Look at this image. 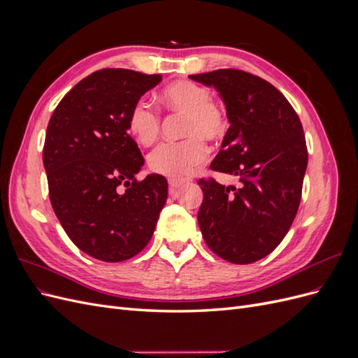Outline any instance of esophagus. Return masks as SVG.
Instances as JSON below:
<instances>
[{
  "mask_svg": "<svg viewBox=\"0 0 358 358\" xmlns=\"http://www.w3.org/2000/svg\"><path fill=\"white\" fill-rule=\"evenodd\" d=\"M169 185H170L171 191H176V189H179V188L185 185V182L179 180V179H169Z\"/></svg>",
  "mask_w": 358,
  "mask_h": 358,
  "instance_id": "1",
  "label": "esophagus"
}]
</instances>
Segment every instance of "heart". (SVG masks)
Listing matches in <instances>:
<instances>
[{
  "mask_svg": "<svg viewBox=\"0 0 358 358\" xmlns=\"http://www.w3.org/2000/svg\"><path fill=\"white\" fill-rule=\"evenodd\" d=\"M158 100L170 115L182 116L180 134L187 137L178 143H164L148 155L149 169L170 179H185L208 157L209 142H220L229 133V115L212 100L206 86L192 80H178L164 86ZM128 131L140 145L157 142L161 133V115L146 100H137L127 117Z\"/></svg>",
  "mask_w": 358,
  "mask_h": 358,
  "instance_id": "1",
  "label": "heart"
}]
</instances>
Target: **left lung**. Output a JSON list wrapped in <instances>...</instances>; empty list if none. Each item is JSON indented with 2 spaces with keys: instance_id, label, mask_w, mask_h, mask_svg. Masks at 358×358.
Masks as SVG:
<instances>
[{
  "instance_id": "8db88e82",
  "label": "left lung",
  "mask_w": 358,
  "mask_h": 358,
  "mask_svg": "<svg viewBox=\"0 0 358 358\" xmlns=\"http://www.w3.org/2000/svg\"><path fill=\"white\" fill-rule=\"evenodd\" d=\"M189 79L213 86L229 115V133L210 169L242 183L199 180L204 242L230 263L258 262L282 242L296 218L308 167L301 122L272 83L251 73L222 69Z\"/></svg>"
}]
</instances>
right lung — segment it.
<instances>
[{"label": "right lung", "instance_id": "1", "mask_svg": "<svg viewBox=\"0 0 358 358\" xmlns=\"http://www.w3.org/2000/svg\"><path fill=\"white\" fill-rule=\"evenodd\" d=\"M159 74L104 69L82 79L50 116L43 148L53 212L80 251L107 263L137 255L154 234L167 180L148 175L128 134L131 106Z\"/></svg>", "mask_w": 358, "mask_h": 358}]
</instances>
